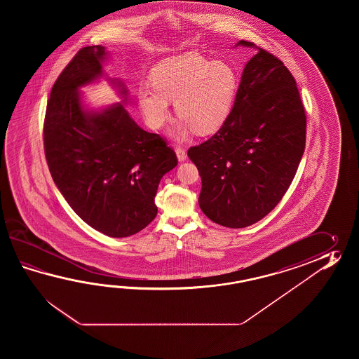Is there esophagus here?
<instances>
[{
	"label": "esophagus",
	"mask_w": 359,
	"mask_h": 359,
	"mask_svg": "<svg viewBox=\"0 0 359 359\" xmlns=\"http://www.w3.org/2000/svg\"><path fill=\"white\" fill-rule=\"evenodd\" d=\"M176 154L177 158H178V161H186V158H187V154H186V150H183L182 147H176Z\"/></svg>",
	"instance_id": "1"
}]
</instances>
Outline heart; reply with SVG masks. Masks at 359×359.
<instances>
[{
	"label": "heart",
	"mask_w": 359,
	"mask_h": 359,
	"mask_svg": "<svg viewBox=\"0 0 359 359\" xmlns=\"http://www.w3.org/2000/svg\"><path fill=\"white\" fill-rule=\"evenodd\" d=\"M153 86L137 90L138 107L153 130L169 119L170 102L181 122L173 136L183 141L194 130L208 135L218 130L236 100L240 78L229 61L214 60L198 53H184L159 61L151 70Z\"/></svg>",
	"instance_id": "b5f03b06"
}]
</instances>
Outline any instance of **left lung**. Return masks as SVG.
<instances>
[{"instance_id":"obj_1","label":"left lung","mask_w":359,"mask_h":359,"mask_svg":"<svg viewBox=\"0 0 359 359\" xmlns=\"http://www.w3.org/2000/svg\"><path fill=\"white\" fill-rule=\"evenodd\" d=\"M257 50L245 65L236 100L219 130L189 149L201 177L198 205L209 219L244 229L283 198L304 153V107L283 61Z\"/></svg>"}]
</instances>
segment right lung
I'll return each instance as SVG.
<instances>
[{
    "instance_id": "right-lung-1",
    "label": "right lung",
    "mask_w": 359,
    "mask_h": 359,
    "mask_svg": "<svg viewBox=\"0 0 359 359\" xmlns=\"http://www.w3.org/2000/svg\"><path fill=\"white\" fill-rule=\"evenodd\" d=\"M107 59L105 47H83L61 72L47 102L43 145L55 184L72 209L101 233L127 237L156 217L158 186L178 161L122 103L100 111L83 107L79 90L101 76L127 101L122 81L104 72Z\"/></svg>"
}]
</instances>
